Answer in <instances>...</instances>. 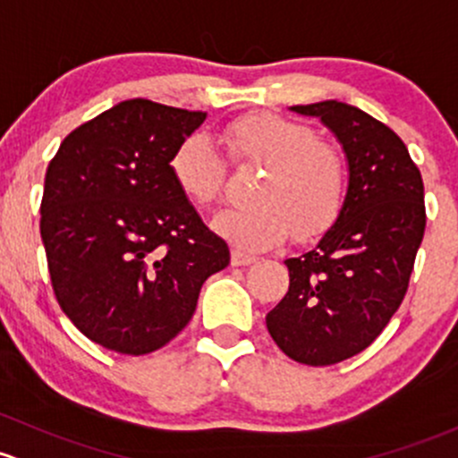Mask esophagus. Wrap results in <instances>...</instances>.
I'll return each instance as SVG.
<instances>
[{
    "mask_svg": "<svg viewBox=\"0 0 458 458\" xmlns=\"http://www.w3.org/2000/svg\"><path fill=\"white\" fill-rule=\"evenodd\" d=\"M253 262H256V258L249 256V253L238 251V249H233V251H231V264H233V267H249V264H253Z\"/></svg>",
    "mask_w": 458,
    "mask_h": 458,
    "instance_id": "esophagus-1",
    "label": "esophagus"
}]
</instances>
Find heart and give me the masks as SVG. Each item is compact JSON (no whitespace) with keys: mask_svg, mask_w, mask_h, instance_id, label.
Instances as JSON below:
<instances>
[{"mask_svg":"<svg viewBox=\"0 0 458 458\" xmlns=\"http://www.w3.org/2000/svg\"><path fill=\"white\" fill-rule=\"evenodd\" d=\"M220 140L233 163L264 167L253 187L256 202L214 218L216 233L233 247L262 251L291 231L298 242H310L337 223L346 202L348 165L337 145L318 139L313 127L258 112L225 125ZM169 174L187 200L211 205L223 194L227 163L205 136H190L172 152Z\"/></svg>","mask_w":458,"mask_h":458,"instance_id":"obj_1","label":"heart"}]
</instances>
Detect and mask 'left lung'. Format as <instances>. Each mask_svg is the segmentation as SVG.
<instances>
[{"instance_id":"8db88e82","label":"left lung","mask_w":458,"mask_h":458,"mask_svg":"<svg viewBox=\"0 0 458 458\" xmlns=\"http://www.w3.org/2000/svg\"><path fill=\"white\" fill-rule=\"evenodd\" d=\"M293 110L331 127L351 178L337 223L284 262L289 291L267 328L298 364L333 366L369 348L403 301L426 231L423 181L403 140L366 112L339 101Z\"/></svg>"}]
</instances>
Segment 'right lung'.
I'll list each match as a JSON object with an SVG mask.
<instances>
[{"mask_svg": "<svg viewBox=\"0 0 458 458\" xmlns=\"http://www.w3.org/2000/svg\"><path fill=\"white\" fill-rule=\"evenodd\" d=\"M205 112L131 98L70 131L46 172L41 240L55 298L88 339L148 355L194 315L229 247L178 191L169 158Z\"/></svg>", "mask_w": 458, "mask_h": 458, "instance_id": "obj_1", "label": "right lung"}]
</instances>
